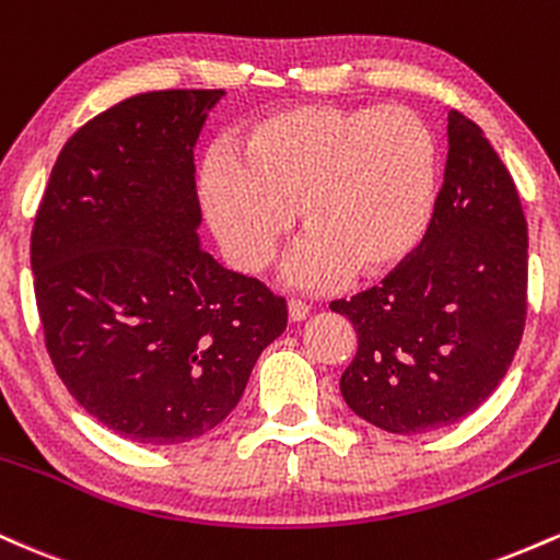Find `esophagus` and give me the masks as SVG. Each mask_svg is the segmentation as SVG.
<instances>
[{"label":"esophagus","mask_w":560,"mask_h":560,"mask_svg":"<svg viewBox=\"0 0 560 560\" xmlns=\"http://www.w3.org/2000/svg\"><path fill=\"white\" fill-rule=\"evenodd\" d=\"M287 313H289V320H305L307 313H311V307H307L302 300H289Z\"/></svg>","instance_id":"1"}]
</instances>
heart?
<instances>
[{"label":"heart","mask_w":560,"mask_h":560,"mask_svg":"<svg viewBox=\"0 0 560 560\" xmlns=\"http://www.w3.org/2000/svg\"><path fill=\"white\" fill-rule=\"evenodd\" d=\"M436 189V144L405 107L302 105L253 120L236 150L199 171L210 229L236 268L258 273L292 231L294 287L324 289L350 271L378 276L419 247Z\"/></svg>","instance_id":"heart-1"}]
</instances>
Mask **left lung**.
I'll use <instances>...</instances> for the list:
<instances>
[{"mask_svg":"<svg viewBox=\"0 0 560 560\" xmlns=\"http://www.w3.org/2000/svg\"><path fill=\"white\" fill-rule=\"evenodd\" d=\"M526 247L511 173L485 131L450 110L445 182L419 249L378 287L331 302L358 334L339 378L352 413L392 434L474 413L522 342Z\"/></svg>","mask_w":560,"mask_h":560,"instance_id":"left-lung-1","label":"left lung"}]
</instances>
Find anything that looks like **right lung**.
I'll list each match as a JSON object with an SVG mask.
<instances>
[{"label":"right lung","mask_w":560,"mask_h":560,"mask_svg":"<svg viewBox=\"0 0 560 560\" xmlns=\"http://www.w3.org/2000/svg\"><path fill=\"white\" fill-rule=\"evenodd\" d=\"M223 94H139L81 126L31 234L57 374L96 421L141 445L215 429L287 329L284 298L199 244L195 144Z\"/></svg>","instance_id":"obj_1"}]
</instances>
